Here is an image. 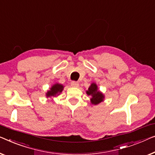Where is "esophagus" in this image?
Masks as SVG:
<instances>
[{"label":"esophagus","instance_id":"obj_1","mask_svg":"<svg viewBox=\"0 0 155 155\" xmlns=\"http://www.w3.org/2000/svg\"><path fill=\"white\" fill-rule=\"evenodd\" d=\"M71 85L74 87H78V86H79V82L76 81H73L71 82Z\"/></svg>","mask_w":155,"mask_h":155}]
</instances>
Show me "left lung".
I'll list each match as a JSON object with an SVG mask.
<instances>
[{"mask_svg": "<svg viewBox=\"0 0 155 155\" xmlns=\"http://www.w3.org/2000/svg\"><path fill=\"white\" fill-rule=\"evenodd\" d=\"M97 88V86L95 83H92L91 84V86L89 87L88 91H87V94L88 95L92 96V98H91V104L94 105L98 104L99 103L103 101L104 100V96L103 95L102 93H101L100 91H98Z\"/></svg>", "mask_w": 155, "mask_h": 155, "instance_id": "left-lung-1", "label": "left lung"}]
</instances>
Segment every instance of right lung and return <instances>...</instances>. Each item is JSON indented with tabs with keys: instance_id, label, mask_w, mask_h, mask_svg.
I'll return each mask as SVG.
<instances>
[{
	"instance_id": "obj_1",
	"label": "right lung",
	"mask_w": 155,
	"mask_h": 155,
	"mask_svg": "<svg viewBox=\"0 0 155 155\" xmlns=\"http://www.w3.org/2000/svg\"><path fill=\"white\" fill-rule=\"evenodd\" d=\"M63 89H64V87L63 85L59 84H54L50 89V91H48V93H47V96H55L56 94L61 93Z\"/></svg>"
}]
</instances>
